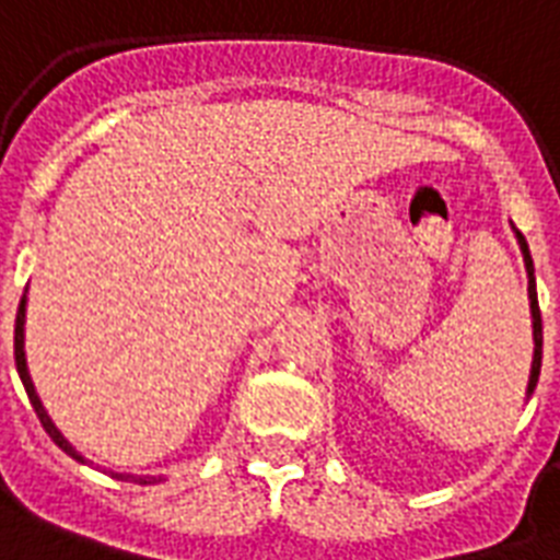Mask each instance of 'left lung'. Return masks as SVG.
<instances>
[{"label": "left lung", "instance_id": "1", "mask_svg": "<svg viewBox=\"0 0 560 560\" xmlns=\"http://www.w3.org/2000/svg\"><path fill=\"white\" fill-rule=\"evenodd\" d=\"M517 241H521L523 249V261H526V272H529V299H532V328H535V360H532V374H529V395L538 386V374H540V358H544V323H540V307H538V293H535V267H532V255L526 237L517 232Z\"/></svg>", "mask_w": 560, "mask_h": 560}]
</instances>
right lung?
<instances>
[{"label": "right lung", "mask_w": 560, "mask_h": 560, "mask_svg": "<svg viewBox=\"0 0 560 560\" xmlns=\"http://www.w3.org/2000/svg\"><path fill=\"white\" fill-rule=\"evenodd\" d=\"M22 346H25V296H22L20 311H16V325H13V360H16V372H20L22 386H25V392H28L31 407H34V412H37L39 424L46 427V433L51 435V442H55L57 447H60V451L69 453V456H72V459L83 462L81 453L74 451L72 444L66 442L63 435H60V430H57V427L51 424V418H48V412H46V409H43V404H39L37 392H34V383H31L28 366H25V349H22ZM116 477H121V474H116ZM127 479H139V482H142V486H148V482H151L153 477H127ZM153 482H156V479H153Z\"/></svg>", "instance_id": "obj_1"}]
</instances>
